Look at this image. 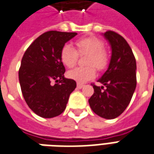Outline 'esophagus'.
I'll use <instances>...</instances> for the list:
<instances>
[{"instance_id":"1","label":"esophagus","mask_w":154,"mask_h":154,"mask_svg":"<svg viewBox=\"0 0 154 154\" xmlns=\"http://www.w3.org/2000/svg\"><path fill=\"white\" fill-rule=\"evenodd\" d=\"M84 87V85L83 84H81V83H77V87L78 88V89H82V87Z\"/></svg>"}]
</instances>
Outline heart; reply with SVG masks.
<instances>
[{"label": "heart", "instance_id": "b5f03b06", "mask_svg": "<svg viewBox=\"0 0 154 154\" xmlns=\"http://www.w3.org/2000/svg\"><path fill=\"white\" fill-rule=\"evenodd\" d=\"M75 48L65 44L60 51V60L65 67H72L78 60V55H87L84 60L86 67H77L67 72V77L78 83H84L96 77V69H106L110 63V54L104 47L101 39L96 37H87L76 41Z\"/></svg>", "mask_w": 154, "mask_h": 154}]
</instances>
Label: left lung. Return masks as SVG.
<instances>
[{"label":"left lung","instance_id":"obj_1","mask_svg":"<svg viewBox=\"0 0 154 154\" xmlns=\"http://www.w3.org/2000/svg\"><path fill=\"white\" fill-rule=\"evenodd\" d=\"M104 36L112 49L109 67L98 80L106 88L91 84L94 93L88 101L97 116L111 119L120 116L131 100L137 84L136 60L131 48L121 35L108 30Z\"/></svg>","mask_w":154,"mask_h":154}]
</instances>
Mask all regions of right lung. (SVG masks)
Wrapping results in <instances>:
<instances>
[{
  "mask_svg": "<svg viewBox=\"0 0 154 154\" xmlns=\"http://www.w3.org/2000/svg\"><path fill=\"white\" fill-rule=\"evenodd\" d=\"M77 34L51 30L38 36L26 49L19 69L22 94L29 107L43 118L59 116L77 87L64 77L60 51Z\"/></svg>",
  "mask_w": 154,
  "mask_h": 154,
  "instance_id": "obj_1",
  "label": "right lung"
}]
</instances>
